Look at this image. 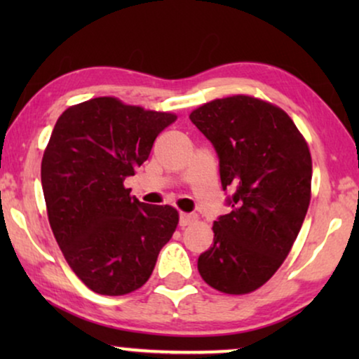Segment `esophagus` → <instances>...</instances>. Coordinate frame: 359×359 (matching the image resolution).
<instances>
[{
	"mask_svg": "<svg viewBox=\"0 0 359 359\" xmlns=\"http://www.w3.org/2000/svg\"><path fill=\"white\" fill-rule=\"evenodd\" d=\"M196 220V215L194 214H186V212H181L180 214V225L181 227H188Z\"/></svg>",
	"mask_w": 359,
	"mask_h": 359,
	"instance_id": "esophagus-1",
	"label": "esophagus"
}]
</instances>
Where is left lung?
Segmentation results:
<instances>
[{"instance_id": "1", "label": "left lung", "mask_w": 359, "mask_h": 359, "mask_svg": "<svg viewBox=\"0 0 359 359\" xmlns=\"http://www.w3.org/2000/svg\"><path fill=\"white\" fill-rule=\"evenodd\" d=\"M189 119L219 156L230 212L214 220L199 274L225 294L263 286L291 252L311 203V151L286 112L250 96L210 101Z\"/></svg>"}]
</instances>
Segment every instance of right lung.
Segmentation results:
<instances>
[{"label": "right lung", "mask_w": 359, "mask_h": 359, "mask_svg": "<svg viewBox=\"0 0 359 359\" xmlns=\"http://www.w3.org/2000/svg\"><path fill=\"white\" fill-rule=\"evenodd\" d=\"M175 121L170 112L95 97L68 107L53 127L41 168L48 222L91 291L122 296L144 286L178 225L171 205L140 203L124 188Z\"/></svg>", "instance_id": "add662e5"}]
</instances>
